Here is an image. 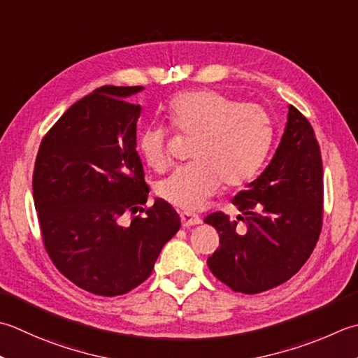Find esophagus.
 Instances as JSON below:
<instances>
[{"label": "esophagus", "instance_id": "1", "mask_svg": "<svg viewBox=\"0 0 358 358\" xmlns=\"http://www.w3.org/2000/svg\"><path fill=\"white\" fill-rule=\"evenodd\" d=\"M181 225L183 227H194V225H200L201 219L197 214H192V213H181Z\"/></svg>", "mask_w": 358, "mask_h": 358}]
</instances>
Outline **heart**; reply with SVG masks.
I'll return each mask as SVG.
<instances>
[{
	"label": "heart",
	"instance_id": "b5f03b06",
	"mask_svg": "<svg viewBox=\"0 0 358 358\" xmlns=\"http://www.w3.org/2000/svg\"><path fill=\"white\" fill-rule=\"evenodd\" d=\"M167 117L181 135L194 136L189 157L157 185V194L171 205L197 211L220 189L242 186L262 166L271 144V119L264 107L213 90L187 91L167 105ZM138 152L153 171L169 166V139L163 127L150 125L139 133Z\"/></svg>",
	"mask_w": 358,
	"mask_h": 358
}]
</instances>
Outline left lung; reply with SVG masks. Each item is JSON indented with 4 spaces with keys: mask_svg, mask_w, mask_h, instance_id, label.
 Instances as JSON below:
<instances>
[{
    "mask_svg": "<svg viewBox=\"0 0 358 358\" xmlns=\"http://www.w3.org/2000/svg\"><path fill=\"white\" fill-rule=\"evenodd\" d=\"M245 223L223 213L205 223L220 236L208 257L213 275L234 292L253 295L299 271L310 257L323 225V161L309 121L289 105L285 129L268 166L233 199Z\"/></svg>",
    "mask_w": 358,
    "mask_h": 358,
    "instance_id": "8db88e82",
    "label": "left lung"
}]
</instances>
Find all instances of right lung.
Returning <instances> with one entry per match:
<instances>
[{"label": "right lung", "mask_w": 358, "mask_h": 358, "mask_svg": "<svg viewBox=\"0 0 358 358\" xmlns=\"http://www.w3.org/2000/svg\"><path fill=\"white\" fill-rule=\"evenodd\" d=\"M143 87H102L62 115L40 144L32 191L49 257L63 276L101 296L124 295L150 276L180 229L163 199L145 205L149 186L136 152ZM141 217L123 219L127 212Z\"/></svg>", "instance_id": "1"}]
</instances>
